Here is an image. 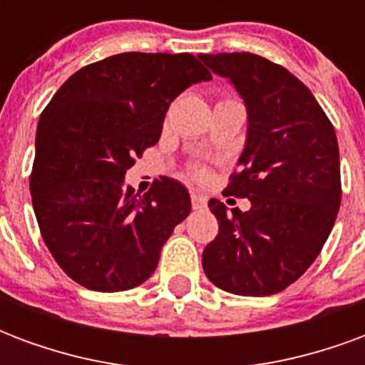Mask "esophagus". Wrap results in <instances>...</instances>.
Listing matches in <instances>:
<instances>
[{"label": "esophagus", "instance_id": "esophagus-1", "mask_svg": "<svg viewBox=\"0 0 365 365\" xmlns=\"http://www.w3.org/2000/svg\"><path fill=\"white\" fill-rule=\"evenodd\" d=\"M191 205H193V209H205L207 197L197 193V191H191Z\"/></svg>", "mask_w": 365, "mask_h": 365}]
</instances>
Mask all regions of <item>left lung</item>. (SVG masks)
Wrapping results in <instances>:
<instances>
[{
  "label": "left lung",
  "instance_id": "left-lung-1",
  "mask_svg": "<svg viewBox=\"0 0 365 365\" xmlns=\"http://www.w3.org/2000/svg\"><path fill=\"white\" fill-rule=\"evenodd\" d=\"M199 58L245 99V150L225 191L250 199L245 213L209 201L219 235L203 250V269L222 291L274 295L305 274L334 227L336 133L309 88L279 64L250 52Z\"/></svg>",
  "mask_w": 365,
  "mask_h": 365
}]
</instances>
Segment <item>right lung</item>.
<instances>
[{"label": "right lung", "instance_id": "obj_1", "mask_svg": "<svg viewBox=\"0 0 365 365\" xmlns=\"http://www.w3.org/2000/svg\"><path fill=\"white\" fill-rule=\"evenodd\" d=\"M211 80L195 56L123 52L68 78L38 119L31 195L52 258L101 293L144 283L190 215L182 183L160 178L144 195L125 174L154 146L170 103Z\"/></svg>", "mask_w": 365, "mask_h": 365}]
</instances>
